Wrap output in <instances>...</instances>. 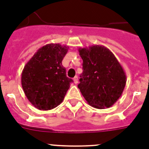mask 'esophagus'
<instances>
[{
    "instance_id": "34e87169",
    "label": "esophagus",
    "mask_w": 149,
    "mask_h": 149,
    "mask_svg": "<svg viewBox=\"0 0 149 149\" xmlns=\"http://www.w3.org/2000/svg\"><path fill=\"white\" fill-rule=\"evenodd\" d=\"M73 82H74L75 84H77V83H78V77H77V76H76V77L73 78Z\"/></svg>"
}]
</instances>
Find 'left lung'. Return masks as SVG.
I'll return each mask as SVG.
<instances>
[{"instance_id": "1", "label": "left lung", "mask_w": 149, "mask_h": 149, "mask_svg": "<svg viewBox=\"0 0 149 149\" xmlns=\"http://www.w3.org/2000/svg\"><path fill=\"white\" fill-rule=\"evenodd\" d=\"M83 73L78 88L89 105L109 108L119 99L126 83L125 71L115 55L101 45L79 48Z\"/></svg>"}]
</instances>
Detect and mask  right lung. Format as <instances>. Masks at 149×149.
<instances>
[{
    "mask_svg": "<svg viewBox=\"0 0 149 149\" xmlns=\"http://www.w3.org/2000/svg\"><path fill=\"white\" fill-rule=\"evenodd\" d=\"M68 47L49 43L37 50L24 66L21 85L35 108L49 110L63 102L72 82L66 77L62 60Z\"/></svg>",
    "mask_w": 149,
    "mask_h": 149,
    "instance_id": "1",
    "label": "right lung"
}]
</instances>
